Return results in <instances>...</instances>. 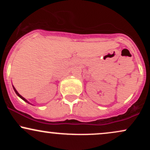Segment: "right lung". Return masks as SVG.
<instances>
[{
  "label": "right lung",
  "mask_w": 150,
  "mask_h": 150,
  "mask_svg": "<svg viewBox=\"0 0 150 150\" xmlns=\"http://www.w3.org/2000/svg\"><path fill=\"white\" fill-rule=\"evenodd\" d=\"M13 89H14V91H15V93H16V94H17V95H18L19 97H20V98H21V99H22V100H24V101H26V102H27V103H29V104H30V102H29V101H27V99H25V98H24L23 97H22V96H21V95H20V94H19V93L18 92V91H17V90H16V89H15V87H14V86H13Z\"/></svg>",
  "instance_id": "obj_1"
}]
</instances>
